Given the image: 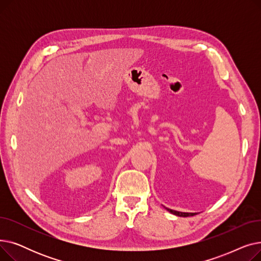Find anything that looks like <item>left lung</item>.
<instances>
[{
	"instance_id": "1",
	"label": "left lung",
	"mask_w": 261,
	"mask_h": 261,
	"mask_svg": "<svg viewBox=\"0 0 261 261\" xmlns=\"http://www.w3.org/2000/svg\"><path fill=\"white\" fill-rule=\"evenodd\" d=\"M168 212H170L171 214L173 215H176V216H180V217H189V216H195L197 215L196 213H182V212H176V211H172V210H169V208H166Z\"/></svg>"
}]
</instances>
